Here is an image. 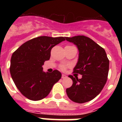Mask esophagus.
<instances>
[{"instance_id":"1","label":"esophagus","mask_w":122,"mask_h":122,"mask_svg":"<svg viewBox=\"0 0 122 122\" xmlns=\"http://www.w3.org/2000/svg\"><path fill=\"white\" fill-rule=\"evenodd\" d=\"M61 77H62V78H66V76L65 75V74H62V76H61Z\"/></svg>"}]
</instances>
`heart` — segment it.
<instances>
[{
	"instance_id": "1",
	"label": "heart",
	"mask_w": 122,
	"mask_h": 122,
	"mask_svg": "<svg viewBox=\"0 0 122 122\" xmlns=\"http://www.w3.org/2000/svg\"><path fill=\"white\" fill-rule=\"evenodd\" d=\"M65 68H66V67H65V66H62L61 67V69H62V70H65Z\"/></svg>"
}]
</instances>
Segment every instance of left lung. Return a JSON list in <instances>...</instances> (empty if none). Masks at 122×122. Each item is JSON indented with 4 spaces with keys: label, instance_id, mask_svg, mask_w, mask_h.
I'll use <instances>...</instances> for the list:
<instances>
[{
    "label": "left lung",
    "instance_id": "1",
    "mask_svg": "<svg viewBox=\"0 0 122 122\" xmlns=\"http://www.w3.org/2000/svg\"><path fill=\"white\" fill-rule=\"evenodd\" d=\"M76 46L78 59L74 72L82 74V78L70 75L72 80L71 87L66 90L70 99L78 103L90 101L101 92L107 80L109 60L105 50L90 38L85 36L65 37Z\"/></svg>",
    "mask_w": 122,
    "mask_h": 122
}]
</instances>
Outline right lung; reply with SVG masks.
<instances>
[{"instance_id":"right-lung-1","label":"right lung","mask_w":122,"mask_h":122,"mask_svg":"<svg viewBox=\"0 0 122 122\" xmlns=\"http://www.w3.org/2000/svg\"><path fill=\"white\" fill-rule=\"evenodd\" d=\"M64 40L62 36H39L23 44L13 53L10 74L17 89L27 99L39 101L45 98L61 78L57 70L51 73L44 72L42 65L50 58L51 48Z\"/></svg>"}]
</instances>
